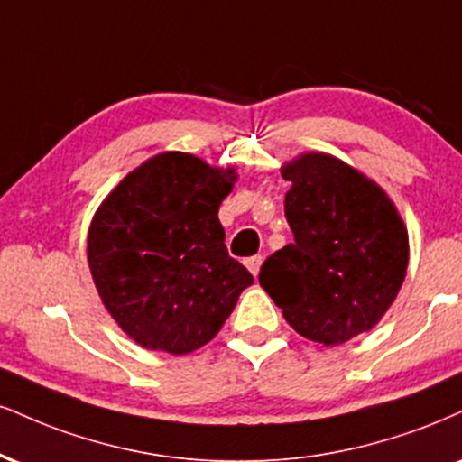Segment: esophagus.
Returning <instances> with one entry per match:
<instances>
[{
    "label": "esophagus",
    "mask_w": 462,
    "mask_h": 462,
    "mask_svg": "<svg viewBox=\"0 0 462 462\" xmlns=\"http://www.w3.org/2000/svg\"><path fill=\"white\" fill-rule=\"evenodd\" d=\"M245 266L252 271L254 275L260 273V266H263V255H252V258L245 260Z\"/></svg>",
    "instance_id": "1"
}]
</instances>
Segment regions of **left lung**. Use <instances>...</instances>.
<instances>
[{
    "instance_id": "left-lung-1",
    "label": "left lung",
    "mask_w": 462,
    "mask_h": 462,
    "mask_svg": "<svg viewBox=\"0 0 462 462\" xmlns=\"http://www.w3.org/2000/svg\"><path fill=\"white\" fill-rule=\"evenodd\" d=\"M294 243L264 260L260 286L288 325L337 346L370 331L396 301L409 266V232L383 189L327 152L282 165Z\"/></svg>"
}]
</instances>
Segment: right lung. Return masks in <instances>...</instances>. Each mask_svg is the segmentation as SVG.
Segmentation results:
<instances>
[{
	"instance_id": "obj_1",
	"label": "right lung",
	"mask_w": 462,
	"mask_h": 462,
	"mask_svg": "<svg viewBox=\"0 0 462 462\" xmlns=\"http://www.w3.org/2000/svg\"><path fill=\"white\" fill-rule=\"evenodd\" d=\"M235 168L154 154L109 191L88 230V264L111 319L148 351L187 355L213 340L254 284L227 255L219 207Z\"/></svg>"
}]
</instances>
